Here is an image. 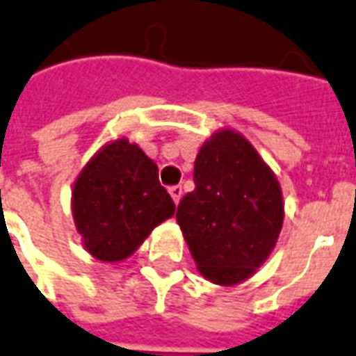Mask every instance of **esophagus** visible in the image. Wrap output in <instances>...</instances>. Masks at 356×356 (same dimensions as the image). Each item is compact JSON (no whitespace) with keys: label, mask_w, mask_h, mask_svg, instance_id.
Wrapping results in <instances>:
<instances>
[{"label":"esophagus","mask_w":356,"mask_h":356,"mask_svg":"<svg viewBox=\"0 0 356 356\" xmlns=\"http://www.w3.org/2000/svg\"><path fill=\"white\" fill-rule=\"evenodd\" d=\"M169 193H170V197H172V200L178 204L180 202L181 195H184V189H181V186H172V187H169Z\"/></svg>","instance_id":"obj_1"}]
</instances>
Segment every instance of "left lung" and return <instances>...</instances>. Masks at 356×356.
Returning <instances> with one entry per match:
<instances>
[{
	"instance_id": "obj_1",
	"label": "left lung",
	"mask_w": 356,
	"mask_h": 356,
	"mask_svg": "<svg viewBox=\"0 0 356 356\" xmlns=\"http://www.w3.org/2000/svg\"><path fill=\"white\" fill-rule=\"evenodd\" d=\"M193 181L176 221L198 271L221 286L243 282L266 261L282 228L277 178L243 135L221 129L200 148Z\"/></svg>"
}]
</instances>
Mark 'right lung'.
Returning <instances> with one entry per match:
<instances>
[{
	"label": "right lung",
	"mask_w": 356,
	"mask_h": 356,
	"mask_svg": "<svg viewBox=\"0 0 356 356\" xmlns=\"http://www.w3.org/2000/svg\"><path fill=\"white\" fill-rule=\"evenodd\" d=\"M175 202L158 178V165L137 145L118 139L85 165L72 191V211L85 249L102 261L134 254Z\"/></svg>",
	"instance_id": "right-lung-1"
}]
</instances>
